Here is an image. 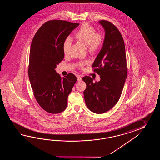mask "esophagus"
<instances>
[{
  "mask_svg": "<svg viewBox=\"0 0 160 160\" xmlns=\"http://www.w3.org/2000/svg\"><path fill=\"white\" fill-rule=\"evenodd\" d=\"M82 79V77L81 75H78V76H77V80H78V81H81Z\"/></svg>",
  "mask_w": 160,
  "mask_h": 160,
  "instance_id": "34e87169",
  "label": "esophagus"
}]
</instances>
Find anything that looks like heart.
<instances>
[{
    "label": "heart",
    "mask_w": 160,
    "mask_h": 160,
    "mask_svg": "<svg viewBox=\"0 0 160 160\" xmlns=\"http://www.w3.org/2000/svg\"><path fill=\"white\" fill-rule=\"evenodd\" d=\"M76 40L86 45L87 50L90 53H95L102 47L103 38L100 34L96 33V30L91 25L85 23L82 24L74 35ZM72 46V41L70 38H66L63 42L62 49L65 55H68ZM86 62H81L79 68H82Z\"/></svg>",
    "instance_id": "obj_1"
}]
</instances>
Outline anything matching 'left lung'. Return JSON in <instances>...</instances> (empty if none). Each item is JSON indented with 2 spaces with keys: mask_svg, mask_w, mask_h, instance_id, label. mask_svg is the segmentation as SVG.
Segmentation results:
<instances>
[{
  "mask_svg": "<svg viewBox=\"0 0 160 160\" xmlns=\"http://www.w3.org/2000/svg\"><path fill=\"white\" fill-rule=\"evenodd\" d=\"M105 31L103 46L92 67L101 80L93 82L86 76L83 92L88 109L97 114L109 111L118 102L128 75L125 47L122 36L117 27L109 21H99Z\"/></svg>",
  "mask_w": 160,
  "mask_h": 160,
  "instance_id": "left-lung-1",
  "label": "left lung"
}]
</instances>
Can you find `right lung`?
Here are the masks:
<instances>
[{"label":"right lung","mask_w":160,"mask_h":160,"mask_svg":"<svg viewBox=\"0 0 160 160\" xmlns=\"http://www.w3.org/2000/svg\"><path fill=\"white\" fill-rule=\"evenodd\" d=\"M79 25L61 20L48 21L39 28L32 41L28 77L37 101L49 113L65 110L68 95L77 81L73 74L62 78L55 68L64 58L63 42Z\"/></svg>","instance_id":"obj_1"}]
</instances>
